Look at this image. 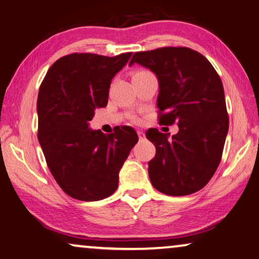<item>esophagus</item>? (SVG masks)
Masks as SVG:
<instances>
[{"label": "esophagus", "mask_w": 259, "mask_h": 259, "mask_svg": "<svg viewBox=\"0 0 259 259\" xmlns=\"http://www.w3.org/2000/svg\"><path fill=\"white\" fill-rule=\"evenodd\" d=\"M137 135H139L140 139H143V137H144V134H143V132H141V130L137 132Z\"/></svg>", "instance_id": "esophagus-1"}]
</instances>
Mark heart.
I'll use <instances>...</instances> for the list:
<instances>
[{
  "instance_id": "b5f03b06",
  "label": "heart",
  "mask_w": 259,
  "mask_h": 259,
  "mask_svg": "<svg viewBox=\"0 0 259 259\" xmlns=\"http://www.w3.org/2000/svg\"><path fill=\"white\" fill-rule=\"evenodd\" d=\"M144 72H146V71H140V72H136V73H135V74H140V73H144Z\"/></svg>"
}]
</instances>
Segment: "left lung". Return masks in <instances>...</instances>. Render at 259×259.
I'll use <instances>...</instances> for the list:
<instances>
[{
  "instance_id": "left-lung-1",
  "label": "left lung",
  "mask_w": 259,
  "mask_h": 259,
  "mask_svg": "<svg viewBox=\"0 0 259 259\" xmlns=\"http://www.w3.org/2000/svg\"><path fill=\"white\" fill-rule=\"evenodd\" d=\"M134 64L156 74L160 123L179 126L171 137L157 129L146 133L156 148L148 163L151 184L171 196L200 191L218 168L229 132L222 79L204 55L187 47L137 52Z\"/></svg>"
}]
</instances>
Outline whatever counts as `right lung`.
Masks as SVG:
<instances>
[{"mask_svg":"<svg viewBox=\"0 0 259 259\" xmlns=\"http://www.w3.org/2000/svg\"><path fill=\"white\" fill-rule=\"evenodd\" d=\"M132 54H68L52 65L40 86L37 139L52 175L72 198L97 201L111 195L139 141L132 126L110 135L89 127L96 110L108 104L112 78Z\"/></svg>","mask_w":259,"mask_h":259,"instance_id":"1","label":"right lung"}]
</instances>
